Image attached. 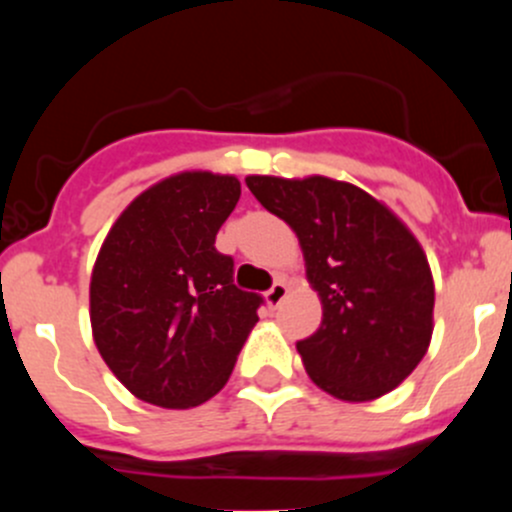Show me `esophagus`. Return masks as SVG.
<instances>
[{
    "label": "esophagus",
    "instance_id": "1",
    "mask_svg": "<svg viewBox=\"0 0 512 512\" xmlns=\"http://www.w3.org/2000/svg\"><path fill=\"white\" fill-rule=\"evenodd\" d=\"M287 292H289L287 282H285V280H277L275 285H272V287L267 289V292H265V299H267V304H270V307H280V304H282V299L287 297Z\"/></svg>",
    "mask_w": 512,
    "mask_h": 512
}]
</instances>
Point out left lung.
I'll return each mask as SVG.
<instances>
[{
	"mask_svg": "<svg viewBox=\"0 0 512 512\" xmlns=\"http://www.w3.org/2000/svg\"><path fill=\"white\" fill-rule=\"evenodd\" d=\"M247 188L297 232L322 324L297 342L314 384L342 401L396 389L426 354L433 280L421 245L386 205L342 180L250 175Z\"/></svg>",
	"mask_w": 512,
	"mask_h": 512,
	"instance_id": "8db88e82",
	"label": "left lung"
}]
</instances>
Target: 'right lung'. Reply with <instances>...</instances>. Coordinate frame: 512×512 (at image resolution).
Here are the masks:
<instances>
[{
  "label": "right lung",
  "instance_id": "right-lung-1",
  "mask_svg": "<svg viewBox=\"0 0 512 512\" xmlns=\"http://www.w3.org/2000/svg\"><path fill=\"white\" fill-rule=\"evenodd\" d=\"M240 180L195 170L138 195L103 240L91 327L108 369L141 401L190 409L227 384L265 299L235 287L215 235Z\"/></svg>",
  "mask_w": 512,
  "mask_h": 512
}]
</instances>
